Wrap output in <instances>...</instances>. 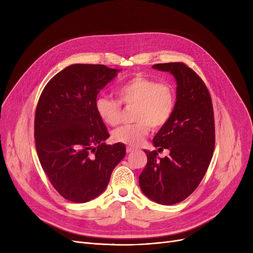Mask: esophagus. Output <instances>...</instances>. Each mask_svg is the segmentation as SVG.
<instances>
[{
	"label": "esophagus",
	"instance_id": "34e87169",
	"mask_svg": "<svg viewBox=\"0 0 253 253\" xmlns=\"http://www.w3.org/2000/svg\"><path fill=\"white\" fill-rule=\"evenodd\" d=\"M135 149L134 148H132V147H127L126 148V152H127V154H129V153H132L133 152Z\"/></svg>",
	"mask_w": 253,
	"mask_h": 253
}]
</instances>
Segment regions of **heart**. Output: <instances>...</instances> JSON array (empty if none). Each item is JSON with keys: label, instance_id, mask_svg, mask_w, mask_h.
Here are the masks:
<instances>
[{"label": "heart", "instance_id": "1", "mask_svg": "<svg viewBox=\"0 0 253 253\" xmlns=\"http://www.w3.org/2000/svg\"><path fill=\"white\" fill-rule=\"evenodd\" d=\"M120 101L127 106H135V123L120 127L113 132L116 142L136 147L141 144L154 128L164 126L173 114L175 93L166 83H157L153 79L136 75L128 79L117 89ZM99 118L110 126H117L122 117L121 103L108 96H99L95 101Z\"/></svg>", "mask_w": 253, "mask_h": 253}]
</instances>
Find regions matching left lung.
<instances>
[{
  "mask_svg": "<svg viewBox=\"0 0 253 253\" xmlns=\"http://www.w3.org/2000/svg\"><path fill=\"white\" fill-rule=\"evenodd\" d=\"M153 69L175 78L176 102L169 121L153 139L158 151L144 150L148 163L138 181L151 200L172 205L188 198L208 169L215 145L213 106L202 79L187 64L158 63ZM164 148L169 156L159 158L157 152Z\"/></svg>",
  "mask_w": 253,
  "mask_h": 253,
  "instance_id": "obj_1",
  "label": "left lung"
}]
</instances>
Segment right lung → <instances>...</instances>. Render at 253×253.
<instances>
[{"label": "right lung", "instance_id": "add662e5", "mask_svg": "<svg viewBox=\"0 0 253 253\" xmlns=\"http://www.w3.org/2000/svg\"><path fill=\"white\" fill-rule=\"evenodd\" d=\"M120 70L103 64H72L53 77L39 98L35 139L40 163L66 200L85 203L99 196L126 154L110 134L95 101Z\"/></svg>", "mask_w": 253, "mask_h": 253}]
</instances>
